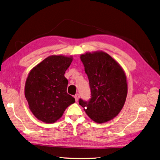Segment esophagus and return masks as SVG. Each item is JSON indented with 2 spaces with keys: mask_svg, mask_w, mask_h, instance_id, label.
I'll list each match as a JSON object with an SVG mask.
<instances>
[{
  "mask_svg": "<svg viewBox=\"0 0 160 160\" xmlns=\"http://www.w3.org/2000/svg\"><path fill=\"white\" fill-rule=\"evenodd\" d=\"M79 94H77V95H75V99L76 102H77V101H78V100H79Z\"/></svg>",
  "mask_w": 160,
  "mask_h": 160,
  "instance_id": "esophagus-1",
  "label": "esophagus"
}]
</instances>
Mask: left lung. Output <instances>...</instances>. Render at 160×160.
I'll use <instances>...</instances> for the list:
<instances>
[{
  "label": "left lung",
  "mask_w": 160,
  "mask_h": 160,
  "mask_svg": "<svg viewBox=\"0 0 160 160\" xmlns=\"http://www.w3.org/2000/svg\"><path fill=\"white\" fill-rule=\"evenodd\" d=\"M80 59L88 75L91 98L79 99L89 117L98 123L113 119L122 109L128 95L127 77L121 65L102 51L86 52Z\"/></svg>",
  "instance_id": "obj_1"
}]
</instances>
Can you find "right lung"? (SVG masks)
Returning a JSON list of instances; mask_svg holds the SVG:
<instances>
[{
    "mask_svg": "<svg viewBox=\"0 0 160 160\" xmlns=\"http://www.w3.org/2000/svg\"><path fill=\"white\" fill-rule=\"evenodd\" d=\"M72 61V56L51 55L34 67L28 75L25 98L32 114L42 122H56L75 103L74 98L67 92L68 80L64 75Z\"/></svg>",
    "mask_w": 160,
    "mask_h": 160,
    "instance_id": "obj_1",
    "label": "right lung"
}]
</instances>
